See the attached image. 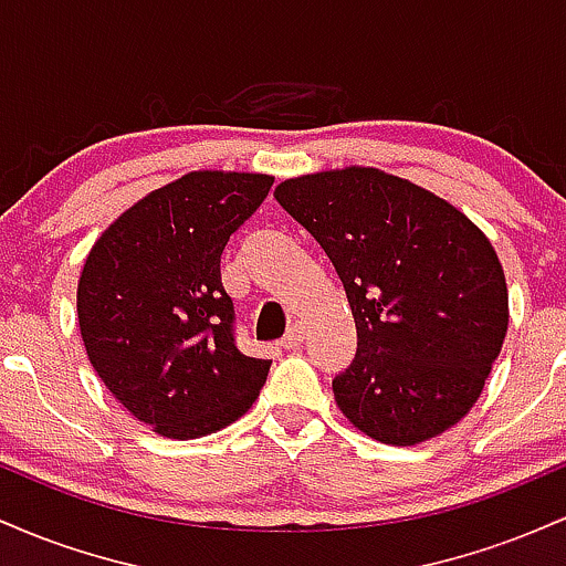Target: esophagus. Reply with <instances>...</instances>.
<instances>
[{
    "label": "esophagus",
    "instance_id": "obj_1",
    "mask_svg": "<svg viewBox=\"0 0 566 566\" xmlns=\"http://www.w3.org/2000/svg\"><path fill=\"white\" fill-rule=\"evenodd\" d=\"M303 340H305V329H303V324H301V322H295V324H292V327L287 329V335L282 337V348L292 350V348L301 346Z\"/></svg>",
    "mask_w": 566,
    "mask_h": 566
}]
</instances>
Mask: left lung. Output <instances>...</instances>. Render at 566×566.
<instances>
[{
    "label": "left lung",
    "instance_id": "left-lung-1",
    "mask_svg": "<svg viewBox=\"0 0 566 566\" xmlns=\"http://www.w3.org/2000/svg\"><path fill=\"white\" fill-rule=\"evenodd\" d=\"M274 197L333 261L356 322L343 415L382 444L439 437L476 405L509 329L490 239L450 201L375 167L284 180Z\"/></svg>",
    "mask_w": 566,
    "mask_h": 566
}]
</instances>
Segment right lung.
Returning <instances> with one entry per match:
<instances>
[{"label":"right lung","instance_id":"right-lung-1","mask_svg":"<svg viewBox=\"0 0 566 566\" xmlns=\"http://www.w3.org/2000/svg\"><path fill=\"white\" fill-rule=\"evenodd\" d=\"M274 178L188 172L129 207L84 261L76 314L90 365L161 437L199 439L242 418L271 361L247 356L220 255Z\"/></svg>","mask_w":566,"mask_h":566}]
</instances>
